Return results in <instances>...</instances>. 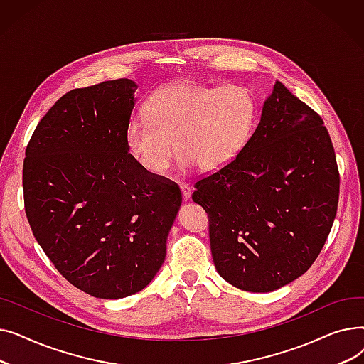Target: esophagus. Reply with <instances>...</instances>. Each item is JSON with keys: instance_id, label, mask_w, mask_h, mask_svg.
<instances>
[{"instance_id": "1", "label": "esophagus", "mask_w": 364, "mask_h": 364, "mask_svg": "<svg viewBox=\"0 0 364 364\" xmlns=\"http://www.w3.org/2000/svg\"><path fill=\"white\" fill-rule=\"evenodd\" d=\"M180 190H181L184 200H188L190 196H192V187H190L188 184H180Z\"/></svg>"}]
</instances>
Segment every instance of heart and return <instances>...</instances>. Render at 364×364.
Returning <instances> with one entry per match:
<instances>
[{
  "instance_id": "obj_1",
  "label": "heart",
  "mask_w": 364,
  "mask_h": 364,
  "mask_svg": "<svg viewBox=\"0 0 364 364\" xmlns=\"http://www.w3.org/2000/svg\"><path fill=\"white\" fill-rule=\"evenodd\" d=\"M144 119L129 122L125 141L151 176H161L180 153V166L215 172L230 165L250 140L255 119L254 94L242 85L206 87L177 82L153 92Z\"/></svg>"
}]
</instances>
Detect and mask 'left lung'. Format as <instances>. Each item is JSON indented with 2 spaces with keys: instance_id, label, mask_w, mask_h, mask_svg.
<instances>
[{
  "instance_id": "left-lung-1",
  "label": "left lung",
  "mask_w": 364,
  "mask_h": 364,
  "mask_svg": "<svg viewBox=\"0 0 364 364\" xmlns=\"http://www.w3.org/2000/svg\"><path fill=\"white\" fill-rule=\"evenodd\" d=\"M195 188L220 276L242 291H276L310 269L331 233L339 172L329 132L276 81L237 158Z\"/></svg>"
}]
</instances>
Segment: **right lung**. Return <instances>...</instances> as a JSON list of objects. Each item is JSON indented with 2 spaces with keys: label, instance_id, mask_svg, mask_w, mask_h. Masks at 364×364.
Masks as SVG:
<instances>
[{
  "label": "right lung",
  "instance_id": "add662e5",
  "mask_svg": "<svg viewBox=\"0 0 364 364\" xmlns=\"http://www.w3.org/2000/svg\"><path fill=\"white\" fill-rule=\"evenodd\" d=\"M137 84L66 92L36 125L23 162L25 211L69 283L103 299L140 292L156 276L181 193L128 153Z\"/></svg>",
  "mask_w": 364,
  "mask_h": 364
}]
</instances>
